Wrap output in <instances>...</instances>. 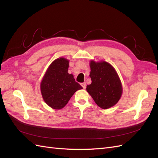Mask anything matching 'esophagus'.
Listing matches in <instances>:
<instances>
[{
	"mask_svg": "<svg viewBox=\"0 0 158 158\" xmlns=\"http://www.w3.org/2000/svg\"><path fill=\"white\" fill-rule=\"evenodd\" d=\"M81 85H82V88H83L84 89H85V88H86V84H85V82H84V83H82V84H81Z\"/></svg>",
	"mask_w": 158,
	"mask_h": 158,
	"instance_id": "1",
	"label": "esophagus"
}]
</instances>
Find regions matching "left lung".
<instances>
[{"label":"left lung","mask_w":158,"mask_h":158,"mask_svg":"<svg viewBox=\"0 0 158 158\" xmlns=\"http://www.w3.org/2000/svg\"><path fill=\"white\" fill-rule=\"evenodd\" d=\"M89 66L92 84L87 85V92L102 109L114 106L123 93L122 84L116 70L106 61L96 63L92 60Z\"/></svg>","instance_id":"obj_1"}]
</instances>
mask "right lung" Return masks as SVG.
<instances>
[{
  "label": "right lung",
  "instance_id": "obj_1",
  "mask_svg": "<svg viewBox=\"0 0 158 158\" xmlns=\"http://www.w3.org/2000/svg\"><path fill=\"white\" fill-rule=\"evenodd\" d=\"M69 60L63 57L50 64L41 82V92L45 102L54 109L63 108L71 97L82 87L69 74Z\"/></svg>",
  "mask_w": 158,
  "mask_h": 158
}]
</instances>
